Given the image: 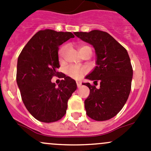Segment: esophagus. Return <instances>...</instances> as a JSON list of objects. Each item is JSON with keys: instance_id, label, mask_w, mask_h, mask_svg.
Returning a JSON list of instances; mask_svg holds the SVG:
<instances>
[{"instance_id": "1", "label": "esophagus", "mask_w": 151, "mask_h": 151, "mask_svg": "<svg viewBox=\"0 0 151 151\" xmlns=\"http://www.w3.org/2000/svg\"><path fill=\"white\" fill-rule=\"evenodd\" d=\"M77 87H78V88H80V87H81L82 83H80V82H77Z\"/></svg>"}]
</instances>
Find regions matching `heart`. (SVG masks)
Listing matches in <instances>:
<instances>
[{"label": "heart", "instance_id": "heart-1", "mask_svg": "<svg viewBox=\"0 0 151 151\" xmlns=\"http://www.w3.org/2000/svg\"><path fill=\"white\" fill-rule=\"evenodd\" d=\"M78 50L80 52V55H83V53H85L87 51H91V47L88 45H80L78 47ZM66 47L63 46L59 50V58L60 60H62L64 58L65 54H66ZM87 69L83 67H77V66H71L70 68H68L67 70V74L70 77L73 79H75V80H79V79L81 78L83 75L86 73Z\"/></svg>", "mask_w": 151, "mask_h": 151}]
</instances>
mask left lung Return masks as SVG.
Returning <instances> with one entry per match:
<instances>
[{
  "instance_id": "obj_1",
  "label": "left lung",
  "mask_w": 151,
  "mask_h": 151,
  "mask_svg": "<svg viewBox=\"0 0 151 151\" xmlns=\"http://www.w3.org/2000/svg\"><path fill=\"white\" fill-rule=\"evenodd\" d=\"M74 35L91 44L96 54V66L85 78L100 83V88L83 83L90 89L85 100L88 117L97 121L109 120L126 104L132 88L133 69L127 50L108 33L99 30L74 32Z\"/></svg>"
}]
</instances>
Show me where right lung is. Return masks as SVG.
I'll return each instance as SVG.
<instances>
[{"mask_svg":"<svg viewBox=\"0 0 151 151\" xmlns=\"http://www.w3.org/2000/svg\"><path fill=\"white\" fill-rule=\"evenodd\" d=\"M74 36L71 32L45 29L36 33L18 57L17 83L28 112L38 121L55 122L65 115L67 103L77 89L71 77L57 71L58 47ZM62 78L58 86L51 80Z\"/></svg>","mask_w":151,"mask_h":151,"instance_id":"1","label":"right lung"}]
</instances>
